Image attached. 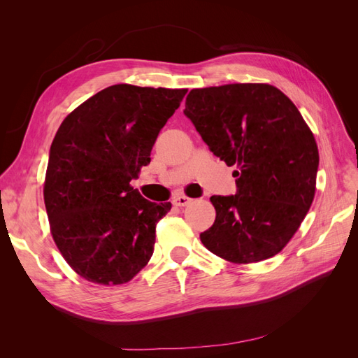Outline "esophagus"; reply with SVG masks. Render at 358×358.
Listing matches in <instances>:
<instances>
[{"label":"esophagus","mask_w":358,"mask_h":358,"mask_svg":"<svg viewBox=\"0 0 358 358\" xmlns=\"http://www.w3.org/2000/svg\"><path fill=\"white\" fill-rule=\"evenodd\" d=\"M175 206H179V208H183V206H187L188 203H191V199L185 197V196H176L171 201Z\"/></svg>","instance_id":"34e87169"}]
</instances>
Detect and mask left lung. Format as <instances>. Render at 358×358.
<instances>
[{
    "label": "left lung",
    "mask_w": 358,
    "mask_h": 358,
    "mask_svg": "<svg viewBox=\"0 0 358 358\" xmlns=\"http://www.w3.org/2000/svg\"><path fill=\"white\" fill-rule=\"evenodd\" d=\"M183 113L210 152L237 167L234 196L210 197L216 218L201 243L237 264L282 251L310 208L320 164L294 103L272 85L231 83L192 90Z\"/></svg>",
    "instance_id": "left-lung-1"
}]
</instances>
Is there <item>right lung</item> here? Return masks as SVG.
I'll return each instance as SVG.
<instances>
[{"instance_id":"1","label":"right lung","mask_w":358,"mask_h":358,"mask_svg":"<svg viewBox=\"0 0 358 358\" xmlns=\"http://www.w3.org/2000/svg\"><path fill=\"white\" fill-rule=\"evenodd\" d=\"M188 90L113 85L64 119L49 150L45 204L50 231L76 273L95 284L131 280L154 254L171 203L146 200L129 182Z\"/></svg>"}]
</instances>
